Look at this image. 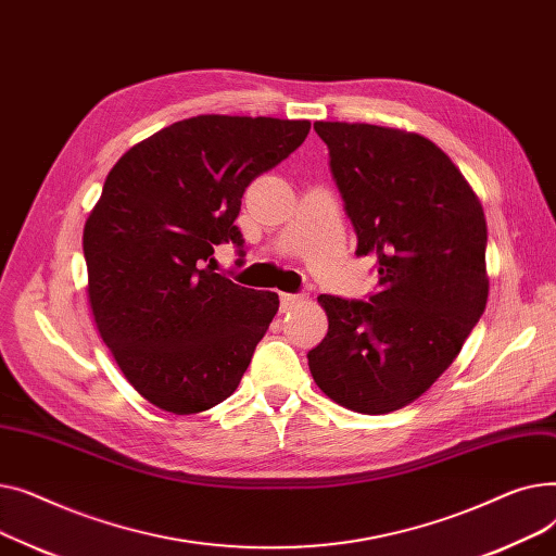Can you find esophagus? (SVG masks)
<instances>
[{
	"label": "esophagus",
	"instance_id": "obj_1",
	"mask_svg": "<svg viewBox=\"0 0 556 556\" xmlns=\"http://www.w3.org/2000/svg\"><path fill=\"white\" fill-rule=\"evenodd\" d=\"M279 302H281V311L288 313L293 311L295 306H300L304 302V295H295V293H281L279 295Z\"/></svg>",
	"mask_w": 556,
	"mask_h": 556
}]
</instances>
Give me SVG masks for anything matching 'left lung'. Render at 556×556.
Returning <instances> with one entry per match:
<instances>
[{"mask_svg": "<svg viewBox=\"0 0 556 556\" xmlns=\"http://www.w3.org/2000/svg\"><path fill=\"white\" fill-rule=\"evenodd\" d=\"M354 225L374 256L365 300L319 295L325 340L308 352L317 388L363 415L419 399L457 358L486 306V220L469 182L437 146L369 124L317 122Z\"/></svg>", "mask_w": 556, "mask_h": 556, "instance_id": "obj_1", "label": "left lung"}]
</instances>
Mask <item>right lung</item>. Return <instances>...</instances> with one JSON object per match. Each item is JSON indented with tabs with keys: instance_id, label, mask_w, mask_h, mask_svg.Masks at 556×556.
<instances>
[{
	"instance_id": "obj_1",
	"label": "right lung",
	"mask_w": 556,
	"mask_h": 556,
	"mask_svg": "<svg viewBox=\"0 0 556 556\" xmlns=\"http://www.w3.org/2000/svg\"><path fill=\"white\" fill-rule=\"evenodd\" d=\"M308 122L200 114L143 139L112 166L85 223L87 295L128 383L175 415L239 388L279 308L277 293L214 273L250 182L298 151Z\"/></svg>"
}]
</instances>
